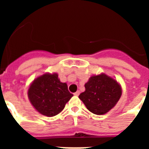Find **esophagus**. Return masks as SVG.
Listing matches in <instances>:
<instances>
[{
    "mask_svg": "<svg viewBox=\"0 0 149 149\" xmlns=\"http://www.w3.org/2000/svg\"><path fill=\"white\" fill-rule=\"evenodd\" d=\"M74 95H76V96H78L79 95H80V91H77L76 93H74Z\"/></svg>",
    "mask_w": 149,
    "mask_h": 149,
    "instance_id": "1",
    "label": "esophagus"
}]
</instances>
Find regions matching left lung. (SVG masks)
Segmentation results:
<instances>
[{
  "label": "left lung",
  "instance_id": "8db88e82",
  "mask_svg": "<svg viewBox=\"0 0 149 149\" xmlns=\"http://www.w3.org/2000/svg\"><path fill=\"white\" fill-rule=\"evenodd\" d=\"M84 86L85 91L79 98L96 115H104L113 108L122 93V86L116 80L104 73L91 76Z\"/></svg>",
  "mask_w": 149,
  "mask_h": 149
}]
</instances>
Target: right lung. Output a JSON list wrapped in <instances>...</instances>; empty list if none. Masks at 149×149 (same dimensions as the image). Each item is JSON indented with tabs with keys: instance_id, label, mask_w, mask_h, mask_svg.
Here are the masks:
<instances>
[{
	"instance_id": "right-lung-1",
	"label": "right lung",
	"mask_w": 149,
	"mask_h": 149,
	"mask_svg": "<svg viewBox=\"0 0 149 149\" xmlns=\"http://www.w3.org/2000/svg\"><path fill=\"white\" fill-rule=\"evenodd\" d=\"M27 95L36 111L52 117L64 109L73 95L68 91L66 83L60 82L57 73H45L31 83Z\"/></svg>"
}]
</instances>
